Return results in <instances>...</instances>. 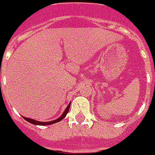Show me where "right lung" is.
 <instances>
[{"instance_id": "add662e5", "label": "right lung", "mask_w": 155, "mask_h": 155, "mask_svg": "<svg viewBox=\"0 0 155 155\" xmlns=\"http://www.w3.org/2000/svg\"><path fill=\"white\" fill-rule=\"evenodd\" d=\"M70 106H71V104H69L68 106L66 107V109L64 111L62 116H60V117H58L56 120L51 121V122H39V121L33 120V119H31V118H27V117H24V116H23V117H24V119H25L26 121H27L28 122H30V123H32V124H34V125H42V126H45V125H51V124H53V123L60 122L61 120H63V119L66 116V115H67V113H68L69 111V109H70Z\"/></svg>"}]
</instances>
